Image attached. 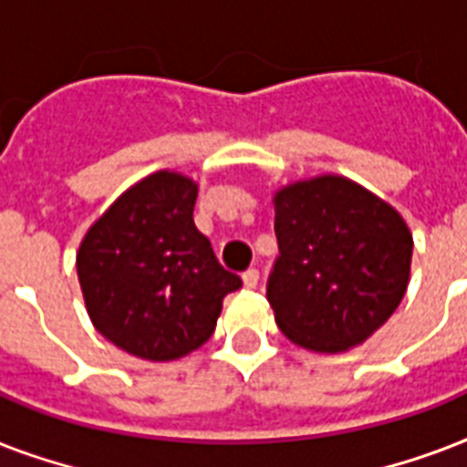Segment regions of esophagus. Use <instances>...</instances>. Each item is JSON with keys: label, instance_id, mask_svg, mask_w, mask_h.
Listing matches in <instances>:
<instances>
[{"label": "esophagus", "instance_id": "obj_1", "mask_svg": "<svg viewBox=\"0 0 467 467\" xmlns=\"http://www.w3.org/2000/svg\"><path fill=\"white\" fill-rule=\"evenodd\" d=\"M242 281H244V285H247V288H256V284H259V271L247 269L244 274H242Z\"/></svg>", "mask_w": 467, "mask_h": 467}]
</instances>
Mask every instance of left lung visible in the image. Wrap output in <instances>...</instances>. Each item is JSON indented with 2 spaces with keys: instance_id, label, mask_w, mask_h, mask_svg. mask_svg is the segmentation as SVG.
Returning <instances> with one entry per match:
<instances>
[{
  "instance_id": "1",
  "label": "left lung",
  "mask_w": 467,
  "mask_h": 467,
  "mask_svg": "<svg viewBox=\"0 0 467 467\" xmlns=\"http://www.w3.org/2000/svg\"><path fill=\"white\" fill-rule=\"evenodd\" d=\"M274 203L278 256L266 298L281 332L322 354L368 339L407 291L412 234L405 220L341 176L285 186Z\"/></svg>"
}]
</instances>
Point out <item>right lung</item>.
<instances>
[{
	"instance_id": "obj_1",
	"label": "right lung",
	"mask_w": 467,
	"mask_h": 467,
	"mask_svg": "<svg viewBox=\"0 0 467 467\" xmlns=\"http://www.w3.org/2000/svg\"><path fill=\"white\" fill-rule=\"evenodd\" d=\"M196 193L186 176L150 174L91 225L77 254L99 334L148 361H174L203 347L223 298L242 285L198 233Z\"/></svg>"
}]
</instances>
